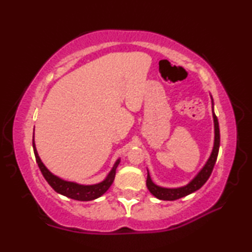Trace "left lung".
<instances>
[{
    "label": "left lung",
    "instance_id": "8db88e82",
    "mask_svg": "<svg viewBox=\"0 0 252 252\" xmlns=\"http://www.w3.org/2000/svg\"><path fill=\"white\" fill-rule=\"evenodd\" d=\"M211 96V95H210ZM211 103H212V118H213V127H215V140H213V148L211 151V155L209 157L206 163H204L203 167L200 169V171L195 174L193 179H191L187 185L178 188H165V187H160L156 185L155 182L152 181L150 177V173L148 171V177H147V187L150 192L155 195L156 198L159 200H168V201H173V200L180 199L186 197L188 194H191L194 191L199 190L204 183L207 182L209 177L211 176V172L215 167L217 157H218L219 152V147H220V130H219V122L218 119L216 117L215 110H213V99L211 96Z\"/></svg>",
    "mask_w": 252,
    "mask_h": 252
}]
</instances>
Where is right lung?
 <instances>
[{"label": "right lung", "mask_w": 252, "mask_h": 252, "mask_svg": "<svg viewBox=\"0 0 252 252\" xmlns=\"http://www.w3.org/2000/svg\"><path fill=\"white\" fill-rule=\"evenodd\" d=\"M33 150H34V156H35L36 163L39 165L42 174L45 178V180L48 181L49 185L53 188L54 191H57L58 193L65 195L67 198L79 200V201H91V200H94L100 198L101 195H103L106 191L109 190V188L113 183L114 177H116V171L119 163H120L121 159H119L114 162L112 169L110 170L103 180L101 182L94 183V185H80L78 182L73 181H67L64 179L60 178L55 176L50 170L45 167V164L42 162L41 158L37 153L35 142H34V132H33Z\"/></svg>", "instance_id": "1"}]
</instances>
